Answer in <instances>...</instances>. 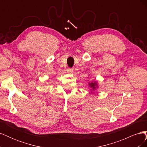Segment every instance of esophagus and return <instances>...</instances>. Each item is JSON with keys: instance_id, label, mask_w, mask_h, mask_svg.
I'll list each match as a JSON object with an SVG mask.
<instances>
[{"instance_id": "obj_1", "label": "esophagus", "mask_w": 147, "mask_h": 147, "mask_svg": "<svg viewBox=\"0 0 147 147\" xmlns=\"http://www.w3.org/2000/svg\"><path fill=\"white\" fill-rule=\"evenodd\" d=\"M67 74H72L73 73V69L69 68L67 69Z\"/></svg>"}]
</instances>
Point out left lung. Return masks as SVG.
Returning a JSON list of instances; mask_svg holds the SVG:
<instances>
[{
  "mask_svg": "<svg viewBox=\"0 0 147 147\" xmlns=\"http://www.w3.org/2000/svg\"><path fill=\"white\" fill-rule=\"evenodd\" d=\"M89 86H90L92 88L91 90L94 91V90H96V88L97 87V82L90 83H89Z\"/></svg>",
  "mask_w": 147,
  "mask_h": 147,
  "instance_id": "left-lung-1",
  "label": "left lung"
}]
</instances>
